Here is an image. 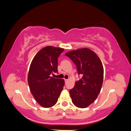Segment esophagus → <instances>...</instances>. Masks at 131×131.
Listing matches in <instances>:
<instances>
[{"mask_svg": "<svg viewBox=\"0 0 131 131\" xmlns=\"http://www.w3.org/2000/svg\"><path fill=\"white\" fill-rule=\"evenodd\" d=\"M64 80H65V82H67V81H68V79H64Z\"/></svg>", "mask_w": 131, "mask_h": 131, "instance_id": "obj_1", "label": "esophagus"}]
</instances>
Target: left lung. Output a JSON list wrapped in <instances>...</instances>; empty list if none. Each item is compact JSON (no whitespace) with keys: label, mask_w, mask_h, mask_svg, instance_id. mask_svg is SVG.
<instances>
[{"label":"left lung","mask_w":131,"mask_h":131,"mask_svg":"<svg viewBox=\"0 0 131 131\" xmlns=\"http://www.w3.org/2000/svg\"><path fill=\"white\" fill-rule=\"evenodd\" d=\"M65 55L76 65L79 75L82 76L69 91L73 103L78 108H86L101 91L104 77L102 63L96 53L88 48L70 51Z\"/></svg>","instance_id":"8db88e82"}]
</instances>
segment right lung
Listing matches in <instances>:
<instances>
[{"mask_svg":"<svg viewBox=\"0 0 131 131\" xmlns=\"http://www.w3.org/2000/svg\"><path fill=\"white\" fill-rule=\"evenodd\" d=\"M64 49L46 46L40 50L30 64L28 82L35 100L43 108L56 104L63 89L64 80L50 75L58 72V58Z\"/></svg>","mask_w":131,"mask_h":131,"instance_id":"obj_1","label":"right lung"}]
</instances>
